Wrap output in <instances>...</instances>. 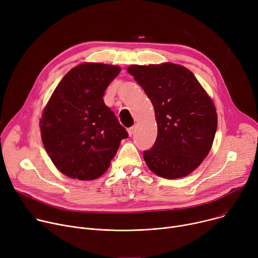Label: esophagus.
I'll list each match as a JSON object with an SVG mask.
<instances>
[{"mask_svg":"<svg viewBox=\"0 0 258 258\" xmlns=\"http://www.w3.org/2000/svg\"><path fill=\"white\" fill-rule=\"evenodd\" d=\"M136 125H133V126H131V127H128V130H127V133H128V135L130 136H132L134 133H135V131H136Z\"/></svg>","mask_w":258,"mask_h":258,"instance_id":"esophagus-1","label":"esophagus"}]
</instances>
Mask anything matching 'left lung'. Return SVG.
<instances>
[{
	"label": "left lung",
	"mask_w": 258,
	"mask_h": 258,
	"mask_svg": "<svg viewBox=\"0 0 258 258\" xmlns=\"http://www.w3.org/2000/svg\"><path fill=\"white\" fill-rule=\"evenodd\" d=\"M127 72L143 88L156 114L158 136L153 146L143 151L146 165L168 179L190 174L214 142L218 118L213 100L181 65H132Z\"/></svg>",
	"instance_id": "obj_1"
}]
</instances>
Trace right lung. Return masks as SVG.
<instances>
[{"label": "right lung", "mask_w": 258, "mask_h": 258, "mask_svg": "<svg viewBox=\"0 0 258 258\" xmlns=\"http://www.w3.org/2000/svg\"><path fill=\"white\" fill-rule=\"evenodd\" d=\"M119 73L114 65L80 64L64 76L44 108L42 143L68 177L92 180L104 174L120 142L128 137L102 98Z\"/></svg>", "instance_id": "right-lung-1"}]
</instances>
